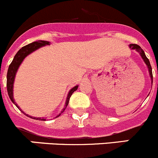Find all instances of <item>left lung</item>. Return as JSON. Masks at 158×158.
<instances>
[{"label": "left lung", "instance_id": "left-lung-1", "mask_svg": "<svg viewBox=\"0 0 158 158\" xmlns=\"http://www.w3.org/2000/svg\"><path fill=\"white\" fill-rule=\"evenodd\" d=\"M129 47H130V48H132V49H135L137 51H138V52H139V54H140L141 57H142V58L143 59L144 61H145V63H146V64H147V67H148L149 72H150V78H151V79H152V83H153L152 68H151V65H150V64L149 59L147 58V57H146L145 53H144V51H143V50L141 49L140 47H139V45H137V44H130V45H129Z\"/></svg>", "mask_w": 158, "mask_h": 158}]
</instances>
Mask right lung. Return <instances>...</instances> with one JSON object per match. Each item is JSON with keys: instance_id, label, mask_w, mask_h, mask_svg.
I'll return each mask as SVG.
<instances>
[{"instance_id": "add662e5", "label": "right lung", "mask_w": 158, "mask_h": 158, "mask_svg": "<svg viewBox=\"0 0 158 158\" xmlns=\"http://www.w3.org/2000/svg\"><path fill=\"white\" fill-rule=\"evenodd\" d=\"M48 44H49V42H48V41L38 40V41H35V42L31 43V44H28V45L24 46L23 48H22L21 49L18 51L17 54H16L15 56L14 57V59H13L12 61H11V63L10 64L9 67H8V73H7V90H8V96H9L11 101H12L15 104V106L19 109V107L17 105V104L15 102L14 98H13V83H14V79H15V74H16V72H17L18 69H19V65H20V64L22 63V61H23V59H24L25 57L28 55V54H29L30 53H32V51H36V49L41 48V47H43V46L48 45ZM77 89H78V86H76L75 87H73L70 91H69V95H68V97H67V100H66L65 107L63 109L62 111H61V113L64 112V110H65V108L67 107L68 104H69V99H70L71 96H72V94H73V93H74ZM21 111L23 113H24L23 110H21ZM24 114H26V115H27L28 117H29V118L36 119V120H44L45 121V119L41 118H32V117H31V116L28 115V114H25V113H24ZM60 114H59V115H60ZM58 116H57V117H58Z\"/></svg>"}]
</instances>
